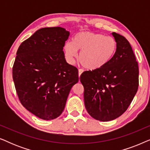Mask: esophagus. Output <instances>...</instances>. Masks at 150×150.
I'll list each match as a JSON object with an SVG mask.
<instances>
[{"label":"esophagus","instance_id":"1","mask_svg":"<svg viewBox=\"0 0 150 150\" xmlns=\"http://www.w3.org/2000/svg\"><path fill=\"white\" fill-rule=\"evenodd\" d=\"M83 72V70L82 69H79V76H81V75L82 74V73Z\"/></svg>","mask_w":150,"mask_h":150}]
</instances>
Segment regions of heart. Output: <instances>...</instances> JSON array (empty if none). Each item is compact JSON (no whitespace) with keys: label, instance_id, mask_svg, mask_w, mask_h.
Segmentation results:
<instances>
[{"label":"heart","instance_id":"1","mask_svg":"<svg viewBox=\"0 0 150 150\" xmlns=\"http://www.w3.org/2000/svg\"><path fill=\"white\" fill-rule=\"evenodd\" d=\"M117 42L113 38L97 33H77L72 42L65 44V56L73 63L80 51L79 61L85 69L96 70L106 65L115 54Z\"/></svg>","mask_w":150,"mask_h":150}]
</instances>
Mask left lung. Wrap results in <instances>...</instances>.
I'll use <instances>...</instances> for the list:
<instances>
[{
	"label": "left lung",
	"instance_id": "1",
	"mask_svg": "<svg viewBox=\"0 0 150 150\" xmlns=\"http://www.w3.org/2000/svg\"><path fill=\"white\" fill-rule=\"evenodd\" d=\"M117 42L115 54L106 65L85 71L80 77L88 113L96 120L108 122L128 109L139 87V66L130 43L112 33Z\"/></svg>",
	"mask_w": 150,
	"mask_h": 150
}]
</instances>
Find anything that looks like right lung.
<instances>
[{
    "instance_id": "right-lung-1",
    "label": "right lung",
    "mask_w": 150,
    "mask_h": 150,
    "mask_svg": "<svg viewBox=\"0 0 150 150\" xmlns=\"http://www.w3.org/2000/svg\"><path fill=\"white\" fill-rule=\"evenodd\" d=\"M69 35L61 27L40 28L16 53L12 75L18 98L42 120L62 113L71 87L79 82L78 69L66 62L63 51Z\"/></svg>"
}]
</instances>
